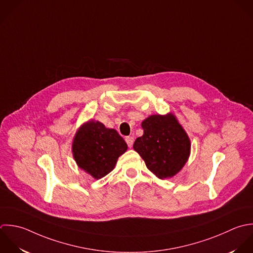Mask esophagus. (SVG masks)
<instances>
[{"label":"esophagus","instance_id":"obj_1","mask_svg":"<svg viewBox=\"0 0 253 253\" xmlns=\"http://www.w3.org/2000/svg\"><path fill=\"white\" fill-rule=\"evenodd\" d=\"M125 141H126V143H127V145H128V147H129V148H131V147L133 146V143H134V139H133V137H126Z\"/></svg>","mask_w":253,"mask_h":253}]
</instances>
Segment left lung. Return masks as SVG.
Listing matches in <instances>:
<instances>
[{
    "label": "left lung",
    "mask_w": 253,
    "mask_h": 253,
    "mask_svg": "<svg viewBox=\"0 0 253 253\" xmlns=\"http://www.w3.org/2000/svg\"><path fill=\"white\" fill-rule=\"evenodd\" d=\"M144 134L133 148L144 160L148 169L161 179L177 174L187 163L190 139L172 113L153 114L141 124Z\"/></svg>",
    "instance_id": "obj_1"
}]
</instances>
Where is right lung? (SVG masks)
<instances>
[{
    "mask_svg": "<svg viewBox=\"0 0 253 253\" xmlns=\"http://www.w3.org/2000/svg\"><path fill=\"white\" fill-rule=\"evenodd\" d=\"M127 149V144L116 130L92 119L78 129L72 144L78 167L94 179L108 174Z\"/></svg>",
    "mask_w": 253,
    "mask_h": 253,
    "instance_id": "right-lung-1",
    "label": "right lung"
}]
</instances>
